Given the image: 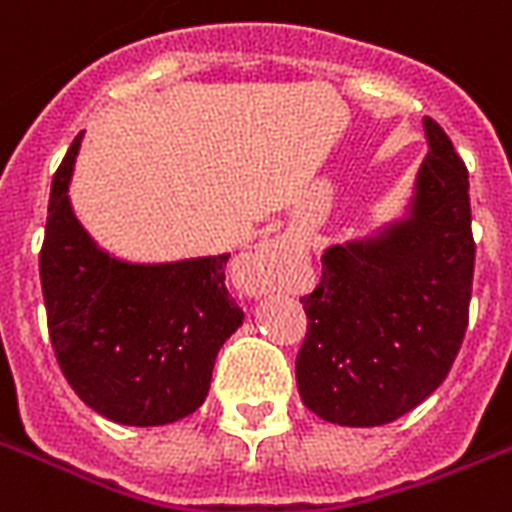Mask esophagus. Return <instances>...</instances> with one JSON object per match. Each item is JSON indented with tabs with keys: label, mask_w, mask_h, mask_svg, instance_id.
Returning a JSON list of instances; mask_svg holds the SVG:
<instances>
[{
	"label": "esophagus",
	"mask_w": 512,
	"mask_h": 512,
	"mask_svg": "<svg viewBox=\"0 0 512 512\" xmlns=\"http://www.w3.org/2000/svg\"><path fill=\"white\" fill-rule=\"evenodd\" d=\"M286 249L276 242H265L242 260V278L249 292H263L273 284L278 268L284 265Z\"/></svg>",
	"instance_id": "1"
}]
</instances>
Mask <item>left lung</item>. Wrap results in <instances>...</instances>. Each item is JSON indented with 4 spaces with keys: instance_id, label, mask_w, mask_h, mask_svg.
Instances as JSON below:
<instances>
[{
    "instance_id": "left-lung-1",
    "label": "left lung",
    "mask_w": 512,
    "mask_h": 512,
    "mask_svg": "<svg viewBox=\"0 0 512 512\" xmlns=\"http://www.w3.org/2000/svg\"><path fill=\"white\" fill-rule=\"evenodd\" d=\"M413 218L371 242L331 247L299 297L307 331L299 397L323 421L384 426L439 389L463 344L473 289L468 168L436 120Z\"/></svg>"
}]
</instances>
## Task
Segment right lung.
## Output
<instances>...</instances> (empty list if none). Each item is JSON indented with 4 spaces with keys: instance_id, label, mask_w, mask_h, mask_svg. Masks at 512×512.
Here are the masks:
<instances>
[{
    "instance_id": "obj_1",
    "label": "right lung",
    "mask_w": 512,
    "mask_h": 512,
    "mask_svg": "<svg viewBox=\"0 0 512 512\" xmlns=\"http://www.w3.org/2000/svg\"><path fill=\"white\" fill-rule=\"evenodd\" d=\"M81 134L52 178L39 255L52 350L91 410L162 426L207 397L218 350L242 326L226 289L228 255L131 265L97 249L68 202Z\"/></svg>"
}]
</instances>
